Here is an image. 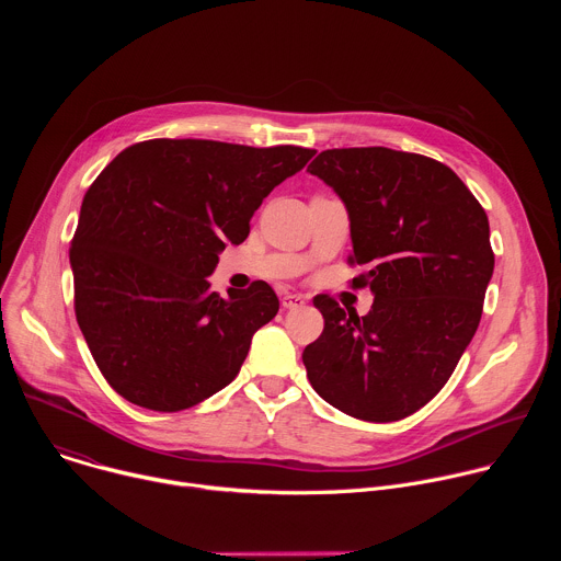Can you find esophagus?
<instances>
[{"instance_id":"esophagus-1","label":"esophagus","mask_w":561,"mask_h":561,"mask_svg":"<svg viewBox=\"0 0 561 561\" xmlns=\"http://www.w3.org/2000/svg\"><path fill=\"white\" fill-rule=\"evenodd\" d=\"M304 304H306V297H301V295H284V299H282V306L288 310L301 308Z\"/></svg>"}]
</instances>
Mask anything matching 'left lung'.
I'll list each match as a JSON object with an SVG mask.
<instances>
[{
	"label": "left lung",
	"instance_id": "8db88e82",
	"mask_svg": "<svg viewBox=\"0 0 561 561\" xmlns=\"http://www.w3.org/2000/svg\"><path fill=\"white\" fill-rule=\"evenodd\" d=\"M351 217V264L366 266L368 314L317 295L324 331L304 348L310 386L364 422L413 415L442 390L482 319L495 255L486 210L442 162L383 146L319 152Z\"/></svg>",
	"mask_w": 561,
	"mask_h": 561
}]
</instances>
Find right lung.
Masks as SVG:
<instances>
[{
	"instance_id": "add662e5",
	"label": "right lung",
	"mask_w": 561,
	"mask_h": 561,
	"mask_svg": "<svg viewBox=\"0 0 561 561\" xmlns=\"http://www.w3.org/2000/svg\"><path fill=\"white\" fill-rule=\"evenodd\" d=\"M314 154L213 139L128 146L82 202L70 242L75 314L106 381L130 404L178 413L228 386L279 310L266 282L210 290L264 197Z\"/></svg>"
}]
</instances>
